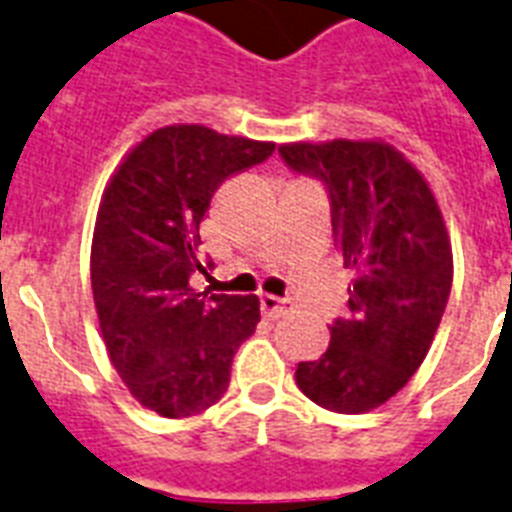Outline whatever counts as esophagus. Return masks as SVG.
I'll return each mask as SVG.
<instances>
[{
  "mask_svg": "<svg viewBox=\"0 0 512 512\" xmlns=\"http://www.w3.org/2000/svg\"><path fill=\"white\" fill-rule=\"evenodd\" d=\"M290 309H293L290 298L261 296V312H264V317H269V320H280V317H285Z\"/></svg>",
  "mask_w": 512,
  "mask_h": 512,
  "instance_id": "1",
  "label": "esophagus"
}]
</instances>
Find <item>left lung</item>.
Returning <instances> with one entry per match:
<instances>
[{"label": "left lung", "mask_w": 512, "mask_h": 512, "mask_svg": "<svg viewBox=\"0 0 512 512\" xmlns=\"http://www.w3.org/2000/svg\"><path fill=\"white\" fill-rule=\"evenodd\" d=\"M285 166L322 182L333 237L354 269L349 309L296 386L330 412L388 402L423 365L452 290V248L431 187L386 142L282 145Z\"/></svg>", "instance_id": "8db88e82"}]
</instances>
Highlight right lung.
Segmentation results:
<instances>
[{
	"mask_svg": "<svg viewBox=\"0 0 512 512\" xmlns=\"http://www.w3.org/2000/svg\"><path fill=\"white\" fill-rule=\"evenodd\" d=\"M272 142L208 126H166L110 179L92 243V293L110 362L134 399L163 418L208 410L230 386L237 346L259 325V298L195 293L200 222L224 179L264 163Z\"/></svg>",
	"mask_w": 512,
	"mask_h": 512,
	"instance_id": "add662e5",
	"label": "right lung"
}]
</instances>
